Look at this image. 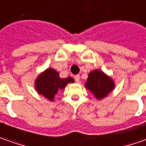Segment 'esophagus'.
Masks as SVG:
<instances>
[{"instance_id":"34e87169","label":"esophagus","mask_w":146,"mask_h":146,"mask_svg":"<svg viewBox=\"0 0 146 146\" xmlns=\"http://www.w3.org/2000/svg\"><path fill=\"white\" fill-rule=\"evenodd\" d=\"M74 80H75V82H78L79 81H80V75H76V76H74Z\"/></svg>"}]
</instances>
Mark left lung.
Listing matches in <instances>:
<instances>
[{
  "label": "left lung",
  "mask_w": 146,
  "mask_h": 146,
  "mask_svg": "<svg viewBox=\"0 0 146 146\" xmlns=\"http://www.w3.org/2000/svg\"><path fill=\"white\" fill-rule=\"evenodd\" d=\"M86 88L89 90L97 99L105 98L113 90L115 84L112 79L100 70H94L89 73Z\"/></svg>",
  "instance_id": "1"
}]
</instances>
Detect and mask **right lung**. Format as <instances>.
<instances>
[{"mask_svg": "<svg viewBox=\"0 0 146 146\" xmlns=\"http://www.w3.org/2000/svg\"><path fill=\"white\" fill-rule=\"evenodd\" d=\"M74 82L73 78H60L59 73L53 68H48L38 76L35 81V89L50 101H53L58 91L63 90L68 83Z\"/></svg>", "mask_w": 146, "mask_h": 146, "instance_id": "add662e5", "label": "right lung"}]
</instances>
